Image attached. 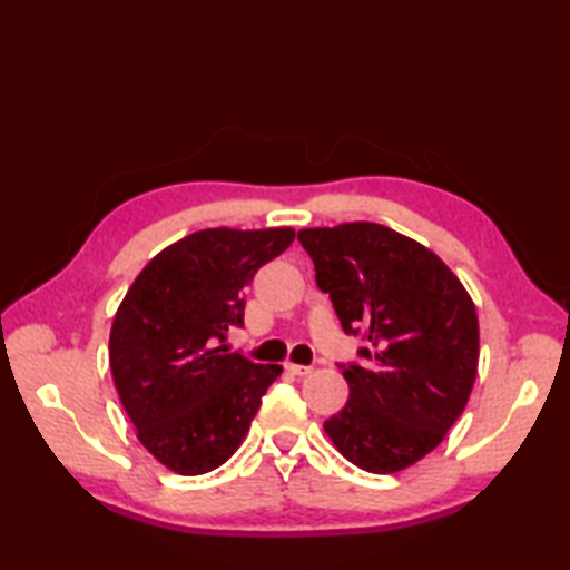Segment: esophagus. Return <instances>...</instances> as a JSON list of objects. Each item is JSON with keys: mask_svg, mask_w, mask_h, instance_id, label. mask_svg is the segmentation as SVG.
Masks as SVG:
<instances>
[{"mask_svg": "<svg viewBox=\"0 0 570 570\" xmlns=\"http://www.w3.org/2000/svg\"><path fill=\"white\" fill-rule=\"evenodd\" d=\"M284 367H286L288 374H294V377H306V374L313 372V367H308V365H296V362H286Z\"/></svg>", "mask_w": 570, "mask_h": 570, "instance_id": "1", "label": "esophagus"}]
</instances>
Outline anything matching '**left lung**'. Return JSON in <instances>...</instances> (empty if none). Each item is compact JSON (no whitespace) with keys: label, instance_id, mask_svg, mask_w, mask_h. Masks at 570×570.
<instances>
[{"label":"left lung","instance_id":"obj_1","mask_svg":"<svg viewBox=\"0 0 570 570\" xmlns=\"http://www.w3.org/2000/svg\"><path fill=\"white\" fill-rule=\"evenodd\" d=\"M321 292L370 365L343 367L347 404L323 423L350 463L390 475L439 445L478 377L480 328L465 286L421 242L377 223L298 229Z\"/></svg>","mask_w":570,"mask_h":570}]
</instances>
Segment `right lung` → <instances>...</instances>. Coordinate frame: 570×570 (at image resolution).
<instances>
[{"label": "right lung", "mask_w": 570, "mask_h": 570, "mask_svg": "<svg viewBox=\"0 0 570 570\" xmlns=\"http://www.w3.org/2000/svg\"><path fill=\"white\" fill-rule=\"evenodd\" d=\"M294 227H208L161 249L119 304L110 370L139 443L178 475L220 468L245 441L282 365L227 353L262 264Z\"/></svg>", "instance_id": "1"}]
</instances>
